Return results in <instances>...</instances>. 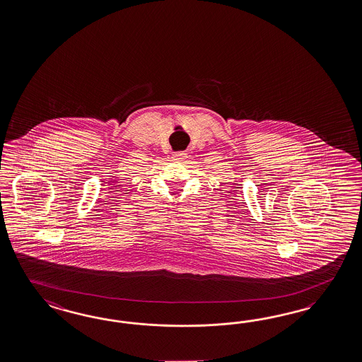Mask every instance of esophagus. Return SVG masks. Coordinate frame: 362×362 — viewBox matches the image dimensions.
I'll return each instance as SVG.
<instances>
[{
	"label": "esophagus",
	"instance_id": "34e87169",
	"mask_svg": "<svg viewBox=\"0 0 362 362\" xmlns=\"http://www.w3.org/2000/svg\"><path fill=\"white\" fill-rule=\"evenodd\" d=\"M186 156H187V153H186V152H178V153H175L172 158H173L175 161H178V163H182V161L185 160Z\"/></svg>",
	"mask_w": 362,
	"mask_h": 362
}]
</instances>
